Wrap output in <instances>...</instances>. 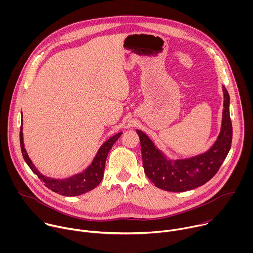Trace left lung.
Returning <instances> with one entry per match:
<instances>
[{
	"mask_svg": "<svg viewBox=\"0 0 253 253\" xmlns=\"http://www.w3.org/2000/svg\"><path fill=\"white\" fill-rule=\"evenodd\" d=\"M222 90L224 109L220 133L209 150L202 154L185 159H168L145 133L136 130L141 143L144 172L156 187L171 192H184L205 184L217 173L232 142L230 98L224 86Z\"/></svg>",
	"mask_w": 253,
	"mask_h": 253,
	"instance_id": "left-lung-1",
	"label": "left lung"
}]
</instances>
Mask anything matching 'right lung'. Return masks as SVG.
I'll return each mask as SVG.
<instances>
[{"label": "right lung", "instance_id": "add662e5", "mask_svg": "<svg viewBox=\"0 0 253 253\" xmlns=\"http://www.w3.org/2000/svg\"><path fill=\"white\" fill-rule=\"evenodd\" d=\"M22 125H23V119H22ZM122 132L114 135L113 137L108 139L105 143H103V145L98 150L92 163L83 172L65 179H54V178L44 176L43 174L40 173V171L37 168H36L32 160L29 158L28 153L24 147L23 126H21V131H20V144H21L22 154L26 163L31 168V170L42 180L46 187L64 196H77L94 189L102 181L103 175H104L105 162H106L108 153H109L110 149L113 146V144L118 140Z\"/></svg>", "mask_w": 253, "mask_h": 253}]
</instances>
